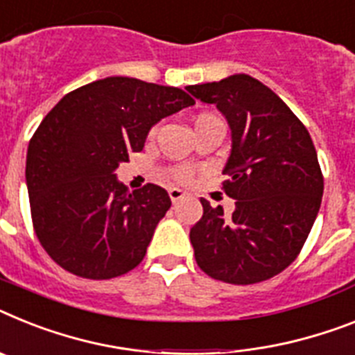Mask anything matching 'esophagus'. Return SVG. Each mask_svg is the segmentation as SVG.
<instances>
[{"instance_id": "obj_1", "label": "esophagus", "mask_w": 355, "mask_h": 355, "mask_svg": "<svg viewBox=\"0 0 355 355\" xmlns=\"http://www.w3.org/2000/svg\"><path fill=\"white\" fill-rule=\"evenodd\" d=\"M168 193H169V198H171L173 204H177V202H180L184 196H186V193H184L182 189H178V187H169Z\"/></svg>"}]
</instances>
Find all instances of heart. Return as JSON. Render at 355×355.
I'll return each mask as SVG.
<instances>
[{"label":"heart","instance_id":"b5f03b06","mask_svg":"<svg viewBox=\"0 0 355 355\" xmlns=\"http://www.w3.org/2000/svg\"><path fill=\"white\" fill-rule=\"evenodd\" d=\"M207 117H211V115H200V117H198V119H207ZM198 119H196V121H198ZM177 177H178V178H186V177H187V173H186V171H178V173H177Z\"/></svg>","mask_w":355,"mask_h":355}]
</instances>
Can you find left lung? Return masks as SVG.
I'll return each instance as SVG.
<instances>
[{"label":"left lung","instance_id":"1","mask_svg":"<svg viewBox=\"0 0 355 355\" xmlns=\"http://www.w3.org/2000/svg\"><path fill=\"white\" fill-rule=\"evenodd\" d=\"M187 90L227 121L223 187L236 200L231 216L200 200L204 214L189 231L196 263L234 285L272 278L296 260L320 211L323 177L311 135L278 95L247 73Z\"/></svg>","mask_w":355,"mask_h":355}]
</instances>
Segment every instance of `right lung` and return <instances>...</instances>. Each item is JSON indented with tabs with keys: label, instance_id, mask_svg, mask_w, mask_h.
<instances>
[{
	"label": "right lung",
	"instance_id": "obj_1",
	"mask_svg": "<svg viewBox=\"0 0 355 355\" xmlns=\"http://www.w3.org/2000/svg\"><path fill=\"white\" fill-rule=\"evenodd\" d=\"M193 104L175 86L115 76L50 110L28 144L25 177L35 234L55 263L90 279L141 263L171 200L155 184L128 191L115 171L157 122Z\"/></svg>",
	"mask_w": 355,
	"mask_h": 355
}]
</instances>
